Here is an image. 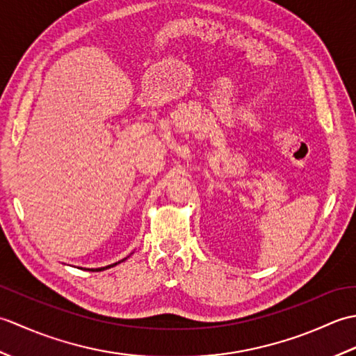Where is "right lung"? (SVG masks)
Masks as SVG:
<instances>
[{"mask_svg": "<svg viewBox=\"0 0 356 356\" xmlns=\"http://www.w3.org/2000/svg\"><path fill=\"white\" fill-rule=\"evenodd\" d=\"M124 260H127V259H124ZM124 260H120V261H124ZM120 261H118V263H120ZM118 263H115V264H110V266H105V268H97V269H88V270H96V272H99V270H104V269H108V268H113V266H116Z\"/></svg>", "mask_w": 356, "mask_h": 356, "instance_id": "obj_1", "label": "right lung"}]
</instances>
